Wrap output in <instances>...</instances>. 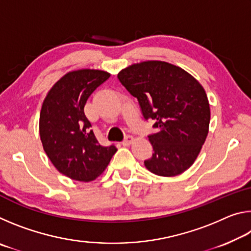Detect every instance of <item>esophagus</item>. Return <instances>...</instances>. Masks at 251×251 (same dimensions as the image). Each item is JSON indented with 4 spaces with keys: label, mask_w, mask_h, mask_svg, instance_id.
I'll list each match as a JSON object with an SVG mask.
<instances>
[{
    "label": "esophagus",
    "mask_w": 251,
    "mask_h": 251,
    "mask_svg": "<svg viewBox=\"0 0 251 251\" xmlns=\"http://www.w3.org/2000/svg\"><path fill=\"white\" fill-rule=\"evenodd\" d=\"M133 141H134L133 136H130V135H127V136H125L124 141L122 142V144H123V145H124V146H128V145H130L131 143H133Z\"/></svg>",
    "instance_id": "obj_1"
}]
</instances>
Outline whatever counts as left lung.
<instances>
[{"label":"left lung","mask_w":251,"mask_h":251,"mask_svg":"<svg viewBox=\"0 0 251 251\" xmlns=\"http://www.w3.org/2000/svg\"><path fill=\"white\" fill-rule=\"evenodd\" d=\"M118 79L137 99L143 116L158 133L148 136L154 150L144 161L152 174L173 177L188 169L201 152L210 122L206 92L189 73L161 61L122 70Z\"/></svg>","instance_id":"obj_1"}]
</instances>
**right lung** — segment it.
<instances>
[{
	"label": "right lung",
	"instance_id": "1",
	"mask_svg": "<svg viewBox=\"0 0 251 251\" xmlns=\"http://www.w3.org/2000/svg\"><path fill=\"white\" fill-rule=\"evenodd\" d=\"M109 76L100 70L70 72L54 84L42 105L44 151L55 168L74 180L96 179L117 151L114 145H100L84 113L88 97Z\"/></svg>",
	"mask_w": 251,
	"mask_h": 251
}]
</instances>
